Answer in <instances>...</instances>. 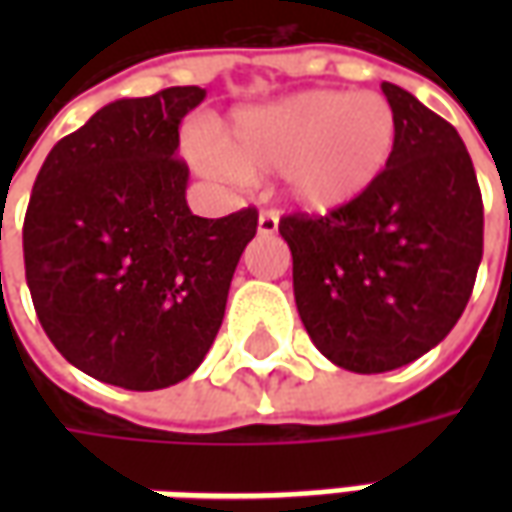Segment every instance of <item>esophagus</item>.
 Segmentation results:
<instances>
[{
  "mask_svg": "<svg viewBox=\"0 0 512 512\" xmlns=\"http://www.w3.org/2000/svg\"><path fill=\"white\" fill-rule=\"evenodd\" d=\"M279 230V216L274 211H263L257 216V233L274 235Z\"/></svg>",
  "mask_w": 512,
  "mask_h": 512,
  "instance_id": "1",
  "label": "esophagus"
}]
</instances>
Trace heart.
<instances>
[{
  "label": "heart",
  "mask_w": 512,
  "mask_h": 512,
  "mask_svg": "<svg viewBox=\"0 0 512 512\" xmlns=\"http://www.w3.org/2000/svg\"><path fill=\"white\" fill-rule=\"evenodd\" d=\"M395 142L397 117L384 95L310 90L235 112L222 153L202 145L194 161L213 178L285 172L296 208L329 213L376 186Z\"/></svg>",
  "instance_id": "heart-1"
}]
</instances>
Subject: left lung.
<instances>
[{
    "mask_svg": "<svg viewBox=\"0 0 512 512\" xmlns=\"http://www.w3.org/2000/svg\"><path fill=\"white\" fill-rule=\"evenodd\" d=\"M381 90L397 142L376 186L326 216L279 222L301 323L351 373H386L436 348L483 260V197L463 139L403 87Z\"/></svg>",
    "mask_w": 512,
    "mask_h": 512,
    "instance_id": "obj_1",
    "label": "left lung"
}]
</instances>
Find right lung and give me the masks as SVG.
Masks as SVG:
<instances>
[{
  "instance_id": "right-lung-1",
  "label": "right lung",
  "mask_w": 512,
  "mask_h": 512,
  "mask_svg": "<svg viewBox=\"0 0 512 512\" xmlns=\"http://www.w3.org/2000/svg\"><path fill=\"white\" fill-rule=\"evenodd\" d=\"M202 87L98 109L43 161L24 266L43 332L73 367L134 392L189 378L222 326L257 211H189L180 120Z\"/></svg>"
}]
</instances>
